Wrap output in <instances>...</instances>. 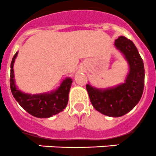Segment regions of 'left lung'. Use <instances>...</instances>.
Segmentation results:
<instances>
[{
    "label": "left lung",
    "mask_w": 156,
    "mask_h": 156,
    "mask_svg": "<svg viewBox=\"0 0 156 156\" xmlns=\"http://www.w3.org/2000/svg\"><path fill=\"white\" fill-rule=\"evenodd\" d=\"M129 65L125 82L107 89L86 85L93 108L103 115L120 117L130 112L140 101L144 86V67L137 48L132 41L120 36L115 41Z\"/></svg>",
    "instance_id": "8db88e82"
}]
</instances>
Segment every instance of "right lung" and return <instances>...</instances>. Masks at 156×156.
<instances>
[{
	"label": "right lung",
	"instance_id": "1",
	"mask_svg": "<svg viewBox=\"0 0 156 156\" xmlns=\"http://www.w3.org/2000/svg\"><path fill=\"white\" fill-rule=\"evenodd\" d=\"M18 55L16 52L11 63L10 87L16 101L26 112L37 118H49L63 111L68 103L69 92L72 79L67 78L61 82L56 89L50 93L40 94H29L22 92L16 86L14 78L15 60Z\"/></svg>",
	"mask_w": 156,
	"mask_h": 156
}]
</instances>
